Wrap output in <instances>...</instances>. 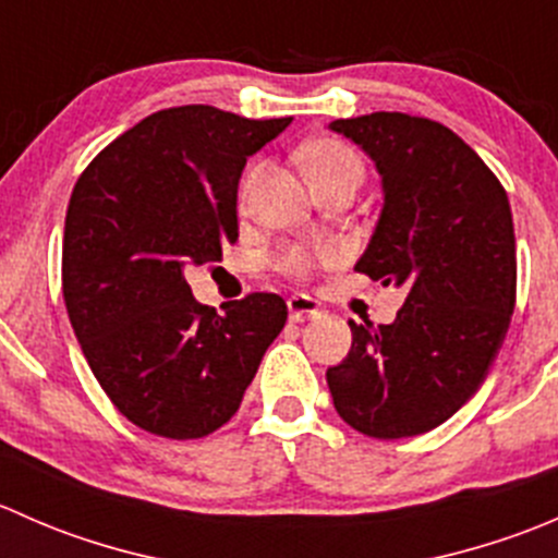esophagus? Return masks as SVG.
<instances>
[{
    "label": "esophagus",
    "mask_w": 558,
    "mask_h": 558,
    "mask_svg": "<svg viewBox=\"0 0 558 558\" xmlns=\"http://www.w3.org/2000/svg\"><path fill=\"white\" fill-rule=\"evenodd\" d=\"M320 315V305L313 300V296L305 294H294L289 300V318L294 324H305V320H313Z\"/></svg>",
    "instance_id": "obj_1"
}]
</instances>
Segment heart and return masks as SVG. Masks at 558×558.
Segmentation results:
<instances>
[{
    "label": "heart",
    "mask_w": 558,
    "mask_h": 558,
    "mask_svg": "<svg viewBox=\"0 0 558 558\" xmlns=\"http://www.w3.org/2000/svg\"><path fill=\"white\" fill-rule=\"evenodd\" d=\"M302 161H305V172L311 178V183H329V180H342L353 178L362 183L364 165L359 159L356 150L351 145L340 143V140H315V143L307 145L302 150ZM262 174V165H253L251 170L245 172L243 185H240V199H247L251 196L253 183ZM337 247L324 245V247H302V245H289L275 256V267L283 275H291V278H305L307 272L315 267V264H329L335 262Z\"/></svg>",
    "instance_id": "heart-1"
}]
</instances>
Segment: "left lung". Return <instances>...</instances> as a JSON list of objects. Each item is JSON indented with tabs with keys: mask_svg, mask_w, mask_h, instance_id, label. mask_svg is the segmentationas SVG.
<instances>
[{
	"mask_svg": "<svg viewBox=\"0 0 558 558\" xmlns=\"http://www.w3.org/2000/svg\"><path fill=\"white\" fill-rule=\"evenodd\" d=\"M378 167L384 210L356 272L404 289L391 324H353L326 369L348 426L399 440L448 421L486 380L515 307L508 194L481 156L442 123L369 112L329 123Z\"/></svg>",
	"mask_w": 558,
	"mask_h": 558,
	"instance_id": "obj_1",
	"label": "left lung"
}]
</instances>
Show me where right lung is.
<instances>
[{
    "label": "right lung",
    "instance_id": "right-lung-1",
    "mask_svg": "<svg viewBox=\"0 0 558 558\" xmlns=\"http://www.w3.org/2000/svg\"><path fill=\"white\" fill-rule=\"evenodd\" d=\"M291 118L251 121L210 105L159 110L77 178L66 207L64 305L94 378L140 429L196 440L243 402L286 326L278 294L199 305L185 269L238 240L247 156Z\"/></svg>",
    "mask_w": 558,
    "mask_h": 558
}]
</instances>
